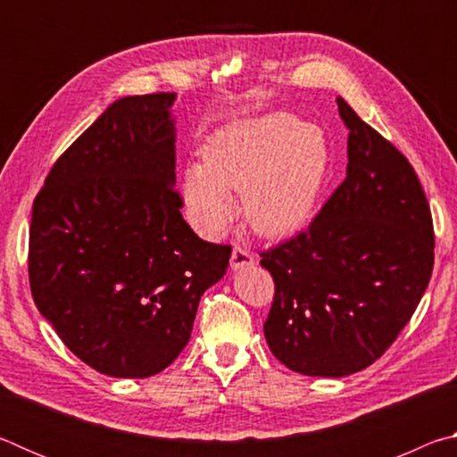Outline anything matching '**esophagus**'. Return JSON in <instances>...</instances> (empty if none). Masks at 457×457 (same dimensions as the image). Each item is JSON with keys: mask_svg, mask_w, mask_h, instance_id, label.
Segmentation results:
<instances>
[{"mask_svg": "<svg viewBox=\"0 0 457 457\" xmlns=\"http://www.w3.org/2000/svg\"><path fill=\"white\" fill-rule=\"evenodd\" d=\"M256 258H253V253L247 250L244 245H236L234 252H231V260H229V266L231 270H239V268H247L252 266Z\"/></svg>", "mask_w": 457, "mask_h": 457, "instance_id": "esophagus-1", "label": "esophagus"}]
</instances>
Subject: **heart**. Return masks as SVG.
<instances>
[{
  "label": "heart",
  "instance_id": "b5f03b06",
  "mask_svg": "<svg viewBox=\"0 0 457 457\" xmlns=\"http://www.w3.org/2000/svg\"><path fill=\"white\" fill-rule=\"evenodd\" d=\"M328 169L320 129L274 112L231 122L205 145L204 161L183 175V201L193 223L218 236L234 220L231 193H244V212L264 236H286L311 215Z\"/></svg>",
  "mask_w": 457,
  "mask_h": 457
}]
</instances>
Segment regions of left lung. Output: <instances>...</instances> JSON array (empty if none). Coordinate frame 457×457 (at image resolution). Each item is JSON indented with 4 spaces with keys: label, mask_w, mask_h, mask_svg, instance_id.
<instances>
[{
    "label": "left lung",
    "mask_w": 457,
    "mask_h": 457,
    "mask_svg": "<svg viewBox=\"0 0 457 457\" xmlns=\"http://www.w3.org/2000/svg\"><path fill=\"white\" fill-rule=\"evenodd\" d=\"M345 181L311 226L262 252L274 278L264 337L274 357L308 377H345L389 349L428 288L433 221L405 154L343 98Z\"/></svg>",
    "instance_id": "obj_1"
}]
</instances>
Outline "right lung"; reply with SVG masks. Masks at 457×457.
<instances>
[{"label":"right lung","instance_id":"1","mask_svg":"<svg viewBox=\"0 0 457 457\" xmlns=\"http://www.w3.org/2000/svg\"><path fill=\"white\" fill-rule=\"evenodd\" d=\"M173 103V92L114 100L34 199V303L62 343L108 377L171 365L229 264L231 247L204 242L179 212Z\"/></svg>","mask_w":457,"mask_h":457}]
</instances>
